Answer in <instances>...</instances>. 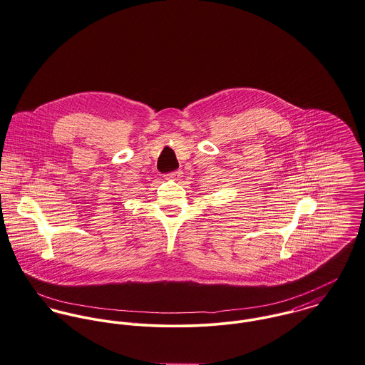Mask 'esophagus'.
Returning <instances> with one entry per match:
<instances>
[{
  "instance_id": "obj_1",
  "label": "esophagus",
  "mask_w": 365,
  "mask_h": 365,
  "mask_svg": "<svg viewBox=\"0 0 365 365\" xmlns=\"http://www.w3.org/2000/svg\"><path fill=\"white\" fill-rule=\"evenodd\" d=\"M181 177H182V171H180V170L167 174V178H168V180H174V181H175V180H180Z\"/></svg>"
}]
</instances>
